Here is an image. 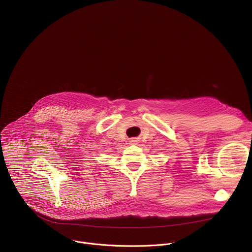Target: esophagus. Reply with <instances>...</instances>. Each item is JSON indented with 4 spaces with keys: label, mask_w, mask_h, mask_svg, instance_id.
<instances>
[{
    "label": "esophagus",
    "mask_w": 252,
    "mask_h": 252,
    "mask_svg": "<svg viewBox=\"0 0 252 252\" xmlns=\"http://www.w3.org/2000/svg\"><path fill=\"white\" fill-rule=\"evenodd\" d=\"M137 141H138V140L133 137V138H130V139L128 140V143H129V145H136Z\"/></svg>",
    "instance_id": "34e87169"
}]
</instances>
